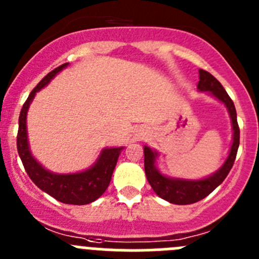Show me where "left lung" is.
I'll list each match as a JSON object with an SVG mask.
<instances>
[{
  "label": "left lung",
  "mask_w": 259,
  "mask_h": 259,
  "mask_svg": "<svg viewBox=\"0 0 259 259\" xmlns=\"http://www.w3.org/2000/svg\"><path fill=\"white\" fill-rule=\"evenodd\" d=\"M199 78L200 81L197 83L199 92L209 93L211 97L218 99L227 108L232 125V144L222 166L209 177H205L201 179L174 178V177L165 176L158 170L157 165H156L158 157L157 151L152 150L148 146H143L144 171H146L147 181L157 196L177 205L193 204V202L200 201V200L208 196L209 193L213 192L230 173L235 158H236L237 148H239L240 143V130L239 125H237L236 109H235L232 99L228 97L225 88L221 85L220 81L217 80L214 76H211L209 72L199 69Z\"/></svg>",
  "instance_id": "1"
}]
</instances>
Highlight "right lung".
Masks as SVG:
<instances>
[{
    "label": "right lung",
    "mask_w": 259,
    "mask_h": 259,
    "mask_svg": "<svg viewBox=\"0 0 259 259\" xmlns=\"http://www.w3.org/2000/svg\"><path fill=\"white\" fill-rule=\"evenodd\" d=\"M67 66H68V63H64L60 67L55 68L54 71L46 74L27 98V101L23 104V108L20 111L16 146H18V153L24 165L25 171L39 190L49 193L50 196L63 204L85 205L99 199L107 190L113 170L117 164L118 156H120L121 151L124 150V147L103 148L94 164L82 171L59 174L53 173L37 161L34 156L32 155L29 142H28L27 113L32 101L36 97V93L48 86L49 82Z\"/></svg>",
    "instance_id": "obj_1"
}]
</instances>
